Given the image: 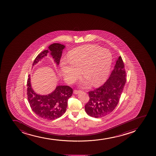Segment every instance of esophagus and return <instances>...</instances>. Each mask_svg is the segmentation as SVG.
<instances>
[{"label": "esophagus", "instance_id": "obj_1", "mask_svg": "<svg viewBox=\"0 0 156 156\" xmlns=\"http://www.w3.org/2000/svg\"><path fill=\"white\" fill-rule=\"evenodd\" d=\"M80 92H81V91L77 90H75L74 91V93L75 94H78V93H80Z\"/></svg>", "mask_w": 156, "mask_h": 156}]
</instances>
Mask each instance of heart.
Instances as JSON below:
<instances>
[{
	"label": "heart",
	"mask_w": 156,
	"mask_h": 156,
	"mask_svg": "<svg viewBox=\"0 0 156 156\" xmlns=\"http://www.w3.org/2000/svg\"><path fill=\"white\" fill-rule=\"evenodd\" d=\"M110 52L96 45H88L77 48L68 53L66 60L60 65L61 72L64 80L72 83L81 74L80 85L98 87L105 82L108 77L112 63Z\"/></svg>",
	"instance_id": "heart-1"
}]
</instances>
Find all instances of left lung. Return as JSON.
I'll use <instances>...</instances> for the list:
<instances>
[{"label":"left lung","mask_w":156,"mask_h":156,"mask_svg":"<svg viewBox=\"0 0 156 156\" xmlns=\"http://www.w3.org/2000/svg\"><path fill=\"white\" fill-rule=\"evenodd\" d=\"M126 77L124 63L120 56L105 83L89 92V101L85 105L87 114L92 117L102 118L112 113L121 97L126 82Z\"/></svg>","instance_id":"8db88e82"}]
</instances>
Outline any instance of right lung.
Returning <instances> with one entry per match:
<instances>
[{
	"label": "right lung",
	"instance_id": "right-lung-1",
	"mask_svg": "<svg viewBox=\"0 0 156 156\" xmlns=\"http://www.w3.org/2000/svg\"><path fill=\"white\" fill-rule=\"evenodd\" d=\"M65 46L58 43L49 46L48 50H44L37 55L33 66L41 61L49 52L56 65L60 64L63 49ZM27 94L28 102L32 110L39 117L46 120H54L64 114L67 106L68 98L72 96L73 89L67 86H58L52 92L47 95H40L32 89L30 77L28 75L27 82Z\"/></svg>",
	"mask_w": 156,
	"mask_h": 156
}]
</instances>
